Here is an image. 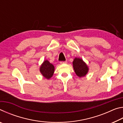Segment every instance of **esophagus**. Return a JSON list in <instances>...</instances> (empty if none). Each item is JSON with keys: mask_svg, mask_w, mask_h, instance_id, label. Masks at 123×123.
I'll return each mask as SVG.
<instances>
[{"mask_svg": "<svg viewBox=\"0 0 123 123\" xmlns=\"http://www.w3.org/2000/svg\"><path fill=\"white\" fill-rule=\"evenodd\" d=\"M67 63V61H61L60 62V63L61 64H65V63Z\"/></svg>", "mask_w": 123, "mask_h": 123, "instance_id": "1", "label": "esophagus"}]
</instances>
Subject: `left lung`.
Instances as JSON below:
<instances>
[{"mask_svg": "<svg viewBox=\"0 0 123 123\" xmlns=\"http://www.w3.org/2000/svg\"><path fill=\"white\" fill-rule=\"evenodd\" d=\"M73 66L75 73L79 78L85 76L89 71L88 66L81 58H75L73 62Z\"/></svg>", "mask_w": 123, "mask_h": 123, "instance_id": "left-lung-1", "label": "left lung"}]
</instances>
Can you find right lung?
I'll list each match as a JSON object with an SVG mask.
<instances>
[{
	"mask_svg": "<svg viewBox=\"0 0 123 123\" xmlns=\"http://www.w3.org/2000/svg\"><path fill=\"white\" fill-rule=\"evenodd\" d=\"M39 71L44 78L49 80L53 75L55 67L48 60H45L39 67Z\"/></svg>",
	"mask_w": 123,
	"mask_h": 123,
	"instance_id": "right-lung-1",
	"label": "right lung"
}]
</instances>
